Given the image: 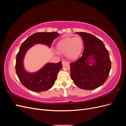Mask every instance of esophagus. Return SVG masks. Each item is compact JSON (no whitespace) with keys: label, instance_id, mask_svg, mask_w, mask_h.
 <instances>
[{"label":"esophagus","instance_id":"esophagus-1","mask_svg":"<svg viewBox=\"0 0 126 126\" xmlns=\"http://www.w3.org/2000/svg\"><path fill=\"white\" fill-rule=\"evenodd\" d=\"M66 63H68L67 62H66V61H65V60H63L62 61V64H66Z\"/></svg>","mask_w":126,"mask_h":126}]
</instances>
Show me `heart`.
I'll list each match as a JSON object with an SVG mask.
<instances>
[{
    "instance_id": "obj_1",
    "label": "heart",
    "mask_w": 126,
    "mask_h": 126,
    "mask_svg": "<svg viewBox=\"0 0 126 126\" xmlns=\"http://www.w3.org/2000/svg\"><path fill=\"white\" fill-rule=\"evenodd\" d=\"M83 45L80 37H68L59 41L56 45V49L59 54H66L68 59L75 60L80 55Z\"/></svg>"
}]
</instances>
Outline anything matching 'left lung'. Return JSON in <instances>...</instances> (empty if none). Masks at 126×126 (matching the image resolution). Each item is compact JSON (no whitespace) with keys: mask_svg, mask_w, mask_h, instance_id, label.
I'll return each mask as SVG.
<instances>
[{"mask_svg":"<svg viewBox=\"0 0 126 126\" xmlns=\"http://www.w3.org/2000/svg\"><path fill=\"white\" fill-rule=\"evenodd\" d=\"M76 33L82 38L85 49L81 58L70 64L71 78L79 88L93 90L108 77L111 69L109 52L97 37L83 32Z\"/></svg>","mask_w":126,"mask_h":126,"instance_id":"left-lung-1","label":"left lung"}]
</instances>
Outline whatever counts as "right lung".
Masks as SVG:
<instances>
[{
    "mask_svg": "<svg viewBox=\"0 0 126 126\" xmlns=\"http://www.w3.org/2000/svg\"><path fill=\"white\" fill-rule=\"evenodd\" d=\"M60 34L56 32H37L29 36L22 43L16 56V71L21 83L34 92L47 91L54 86L57 74L62 68V62L48 63L36 72H30L24 67V60L26 52L36 44H42L50 48L54 40Z\"/></svg>",
    "mask_w": 126,
    "mask_h": 126,
    "instance_id": "add662e5",
    "label": "right lung"
}]
</instances>
